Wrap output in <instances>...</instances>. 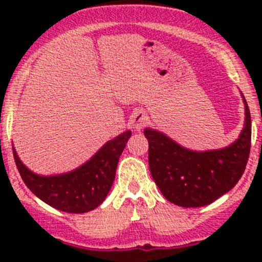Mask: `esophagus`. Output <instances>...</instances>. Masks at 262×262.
<instances>
[{"mask_svg":"<svg viewBox=\"0 0 262 262\" xmlns=\"http://www.w3.org/2000/svg\"><path fill=\"white\" fill-rule=\"evenodd\" d=\"M146 122H148V117L145 116L143 112H138L135 113L132 118V124H133V128L135 130H140L145 127Z\"/></svg>","mask_w":262,"mask_h":262,"instance_id":"esophagus-1","label":"esophagus"}]
</instances>
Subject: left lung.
<instances>
[{"mask_svg": "<svg viewBox=\"0 0 262 262\" xmlns=\"http://www.w3.org/2000/svg\"><path fill=\"white\" fill-rule=\"evenodd\" d=\"M245 123L239 138L218 150L193 151L154 129H144L149 141V167L164 197L171 203L203 207L236 185L244 173L251 146V117L244 95Z\"/></svg>", "mask_w": 262, "mask_h": 262, "instance_id": "obj_1", "label": "left lung"}]
</instances>
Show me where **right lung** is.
Returning <instances> with one entry per match:
<instances>
[{"mask_svg": "<svg viewBox=\"0 0 262 262\" xmlns=\"http://www.w3.org/2000/svg\"><path fill=\"white\" fill-rule=\"evenodd\" d=\"M132 132L127 130L107 141L80 167L61 175L41 176L32 172L13 156L20 177L33 193L53 208L68 213H86L103 202L116 177L119 156L127 145Z\"/></svg>", "mask_w": 262, "mask_h": 262, "instance_id": "right-lung-1", "label": "right lung"}]
</instances>
